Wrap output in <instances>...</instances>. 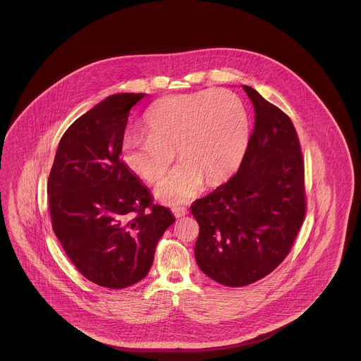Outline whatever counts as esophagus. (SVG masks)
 <instances>
[{"instance_id":"obj_1","label":"esophagus","mask_w":361,"mask_h":361,"mask_svg":"<svg viewBox=\"0 0 361 361\" xmlns=\"http://www.w3.org/2000/svg\"><path fill=\"white\" fill-rule=\"evenodd\" d=\"M172 212L176 218H181V216L187 215V208H184V207H173Z\"/></svg>"}]
</instances>
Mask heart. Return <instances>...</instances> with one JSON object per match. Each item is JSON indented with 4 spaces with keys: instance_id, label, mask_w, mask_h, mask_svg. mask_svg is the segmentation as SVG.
<instances>
[{
    "instance_id": "b5f03b06",
    "label": "heart",
    "mask_w": 361,
    "mask_h": 361,
    "mask_svg": "<svg viewBox=\"0 0 361 361\" xmlns=\"http://www.w3.org/2000/svg\"><path fill=\"white\" fill-rule=\"evenodd\" d=\"M146 133L123 137L121 158L131 172L155 184L169 171L177 150L183 161L155 189L159 200L177 204L195 197L204 177L215 184L240 166L249 142V116L233 92L207 89L152 105Z\"/></svg>"
}]
</instances>
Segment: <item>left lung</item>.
I'll return each instance as SVG.
<instances>
[{
    "label": "left lung",
    "instance_id": "left-lung-1",
    "mask_svg": "<svg viewBox=\"0 0 361 361\" xmlns=\"http://www.w3.org/2000/svg\"><path fill=\"white\" fill-rule=\"evenodd\" d=\"M255 105V128L240 169L197 199L199 268L226 287H243L269 275L291 250L306 215L305 158L291 119L243 85Z\"/></svg>",
    "mask_w": 361,
    "mask_h": 361
}]
</instances>
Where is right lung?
I'll return each instance as SVG.
<instances>
[{"label": "right lung", "mask_w": 361, "mask_h": 361, "mask_svg": "<svg viewBox=\"0 0 361 361\" xmlns=\"http://www.w3.org/2000/svg\"><path fill=\"white\" fill-rule=\"evenodd\" d=\"M146 93L112 94L61 137L49 181L52 230L92 283L127 288L149 274L155 247L174 222L121 158L131 108Z\"/></svg>", "instance_id": "1"}]
</instances>
